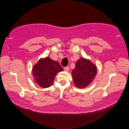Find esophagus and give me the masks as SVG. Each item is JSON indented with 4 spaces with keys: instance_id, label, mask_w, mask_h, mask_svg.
Returning a JSON list of instances; mask_svg holds the SVG:
<instances>
[{
    "instance_id": "34e87169",
    "label": "esophagus",
    "mask_w": 129,
    "mask_h": 129,
    "mask_svg": "<svg viewBox=\"0 0 129 129\" xmlns=\"http://www.w3.org/2000/svg\"><path fill=\"white\" fill-rule=\"evenodd\" d=\"M69 67H65L64 68L65 71H67V72H68V71L69 70Z\"/></svg>"
}]
</instances>
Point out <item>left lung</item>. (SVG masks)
<instances>
[{"label": "left lung", "instance_id": "obj_1", "mask_svg": "<svg viewBox=\"0 0 129 129\" xmlns=\"http://www.w3.org/2000/svg\"><path fill=\"white\" fill-rule=\"evenodd\" d=\"M96 73L95 65L90 60L81 57L76 62L75 69L73 70V81L78 87H84L91 83Z\"/></svg>", "mask_w": 129, "mask_h": 129}]
</instances>
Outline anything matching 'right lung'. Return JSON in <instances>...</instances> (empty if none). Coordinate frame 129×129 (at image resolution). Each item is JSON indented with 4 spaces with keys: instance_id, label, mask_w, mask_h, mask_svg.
<instances>
[{
    "instance_id": "1",
    "label": "right lung",
    "mask_w": 129,
    "mask_h": 129,
    "mask_svg": "<svg viewBox=\"0 0 129 129\" xmlns=\"http://www.w3.org/2000/svg\"><path fill=\"white\" fill-rule=\"evenodd\" d=\"M63 69L58 62L49 57L40 59L33 69L35 81L42 87H48L53 83L57 73Z\"/></svg>"
}]
</instances>
